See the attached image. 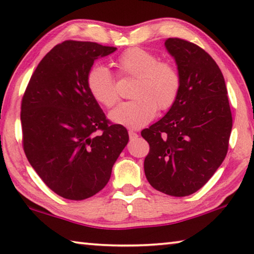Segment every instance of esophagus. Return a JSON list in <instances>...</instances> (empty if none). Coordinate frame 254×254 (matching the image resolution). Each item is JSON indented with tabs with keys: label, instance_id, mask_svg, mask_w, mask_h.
<instances>
[{
	"label": "esophagus",
	"instance_id": "obj_1",
	"mask_svg": "<svg viewBox=\"0 0 254 254\" xmlns=\"http://www.w3.org/2000/svg\"><path fill=\"white\" fill-rule=\"evenodd\" d=\"M128 136H130L131 140L135 139V137L137 136V133L134 132V131H132V130H128Z\"/></svg>",
	"mask_w": 254,
	"mask_h": 254
}]
</instances>
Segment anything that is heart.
<instances>
[{"mask_svg": "<svg viewBox=\"0 0 254 254\" xmlns=\"http://www.w3.org/2000/svg\"><path fill=\"white\" fill-rule=\"evenodd\" d=\"M113 65L119 76L135 78L131 97L122 102L110 113L115 124L131 128L144 127L159 111H167L175 104L180 91V75L169 62H160L150 51L130 48L114 60ZM86 86L94 101L104 107H112L119 95L114 77L102 65L89 69Z\"/></svg>", "mask_w": 254, "mask_h": 254, "instance_id": "b5f03b06", "label": "heart"}]
</instances>
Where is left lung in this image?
Masks as SVG:
<instances>
[{
	"mask_svg": "<svg viewBox=\"0 0 254 254\" xmlns=\"http://www.w3.org/2000/svg\"><path fill=\"white\" fill-rule=\"evenodd\" d=\"M165 45L177 63L180 91L168 113L141 131L150 147L144 174L157 190L184 197L203 187L225 159L232 113L215 60L180 38H169Z\"/></svg>",
	"mask_w": 254,
	"mask_h": 254,
	"instance_id": "left-lung-1",
	"label": "left lung"
}]
</instances>
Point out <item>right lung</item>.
<instances>
[{
  "instance_id": "obj_1",
  "label": "right lung",
  "mask_w": 254,
  "mask_h": 254,
  "mask_svg": "<svg viewBox=\"0 0 254 254\" xmlns=\"http://www.w3.org/2000/svg\"><path fill=\"white\" fill-rule=\"evenodd\" d=\"M117 50L91 41L55 46L33 71L21 102L22 145L30 165L56 194L83 200L109 183L128 141L89 94L94 60Z\"/></svg>"
}]
</instances>
